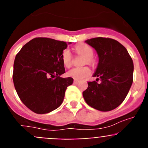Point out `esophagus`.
<instances>
[{
	"instance_id": "1",
	"label": "esophagus",
	"mask_w": 148,
	"mask_h": 148,
	"mask_svg": "<svg viewBox=\"0 0 148 148\" xmlns=\"http://www.w3.org/2000/svg\"><path fill=\"white\" fill-rule=\"evenodd\" d=\"M79 82V80H77V79L74 80V84H78Z\"/></svg>"
}]
</instances>
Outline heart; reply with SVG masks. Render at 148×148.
<instances>
[{"label": "heart", "mask_w": 148, "mask_h": 148, "mask_svg": "<svg viewBox=\"0 0 148 148\" xmlns=\"http://www.w3.org/2000/svg\"><path fill=\"white\" fill-rule=\"evenodd\" d=\"M75 51L77 54L81 55L85 58L84 64H89L95 66L96 64L95 59L93 58L94 50L92 47L86 44H79L75 47ZM72 55L68 49H66L62 51V60L66 67H70L72 64ZM91 74L90 69L85 66L82 67H74L67 72V75L77 80H81L88 77Z\"/></svg>", "instance_id": "1"}]
</instances>
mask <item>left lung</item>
I'll return each mask as SVG.
<instances>
[{
    "mask_svg": "<svg viewBox=\"0 0 148 148\" xmlns=\"http://www.w3.org/2000/svg\"><path fill=\"white\" fill-rule=\"evenodd\" d=\"M95 48L99 64L94 77L97 82H89L84 91L88 105L102 112L117 108L125 100L133 82L134 65L127 50L116 40L97 37L85 41ZM100 79L101 82H97Z\"/></svg>",
    "mask_w": 148,
    "mask_h": 148,
    "instance_id": "8db88e82",
    "label": "left lung"
}]
</instances>
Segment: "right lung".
<instances>
[{
    "instance_id": "obj_1",
    "label": "right lung",
    "mask_w": 148,
    "mask_h": 148,
    "mask_svg": "<svg viewBox=\"0 0 148 148\" xmlns=\"http://www.w3.org/2000/svg\"><path fill=\"white\" fill-rule=\"evenodd\" d=\"M64 41L38 37L33 38L16 54L13 80L21 102L36 114L56 110L64 100L71 77L62 78L65 73L62 53L66 49Z\"/></svg>"
}]
</instances>
